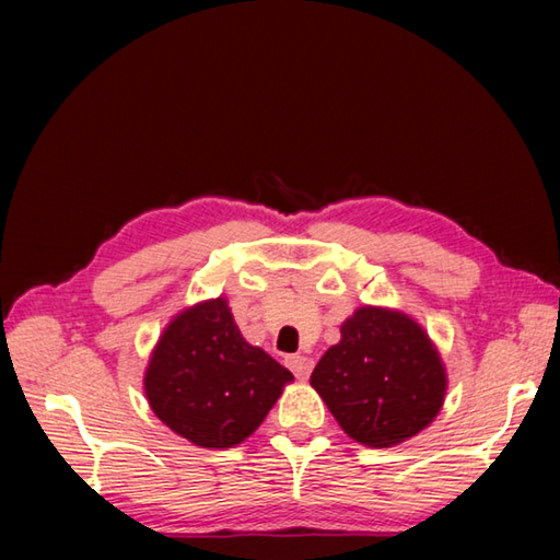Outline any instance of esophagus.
<instances>
[{"label": "esophagus", "instance_id": "obj_1", "mask_svg": "<svg viewBox=\"0 0 560 560\" xmlns=\"http://www.w3.org/2000/svg\"><path fill=\"white\" fill-rule=\"evenodd\" d=\"M285 365L298 376V380H307L312 372V360L305 355H289L285 358Z\"/></svg>", "mask_w": 560, "mask_h": 560}]
</instances>
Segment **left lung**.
Wrapping results in <instances>:
<instances>
[{
	"label": "left lung",
	"instance_id": "1",
	"mask_svg": "<svg viewBox=\"0 0 560 560\" xmlns=\"http://www.w3.org/2000/svg\"><path fill=\"white\" fill-rule=\"evenodd\" d=\"M310 384L350 439L388 448L436 418L446 370L418 322L365 305L341 324V341L322 355Z\"/></svg>",
	"mask_w": 560,
	"mask_h": 560
}]
</instances>
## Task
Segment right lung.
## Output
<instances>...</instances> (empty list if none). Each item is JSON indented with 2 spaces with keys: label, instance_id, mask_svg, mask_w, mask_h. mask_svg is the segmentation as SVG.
Masks as SVG:
<instances>
[{
  "label": "right lung",
  "instance_id": "obj_1",
  "mask_svg": "<svg viewBox=\"0 0 560 560\" xmlns=\"http://www.w3.org/2000/svg\"><path fill=\"white\" fill-rule=\"evenodd\" d=\"M293 374L243 339L224 298L168 322L150 355L152 412L190 444L231 448L262 424Z\"/></svg>",
  "mask_w": 560,
  "mask_h": 560
}]
</instances>
